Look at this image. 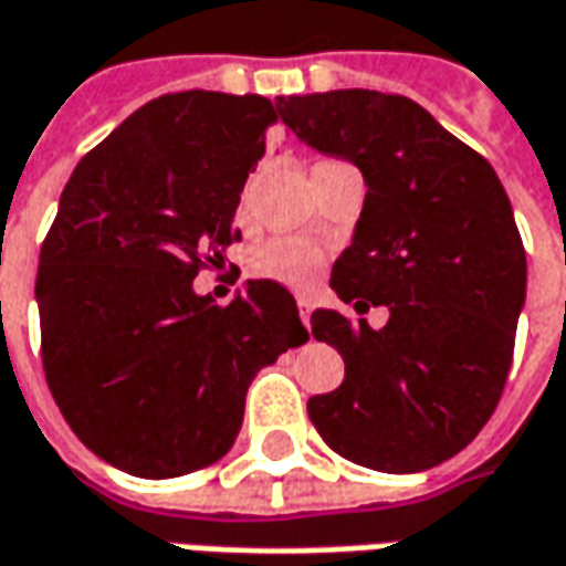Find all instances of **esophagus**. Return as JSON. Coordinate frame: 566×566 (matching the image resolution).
Wrapping results in <instances>:
<instances>
[{
  "label": "esophagus",
  "instance_id": "obj_1",
  "mask_svg": "<svg viewBox=\"0 0 566 566\" xmlns=\"http://www.w3.org/2000/svg\"><path fill=\"white\" fill-rule=\"evenodd\" d=\"M298 317H302V324L308 327V321H311V302H308V298H298Z\"/></svg>",
  "mask_w": 566,
  "mask_h": 566
}]
</instances>
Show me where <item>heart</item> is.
Here are the masks:
<instances>
[{
  "instance_id": "b5f03b06",
  "label": "heart",
  "mask_w": 566,
  "mask_h": 566,
  "mask_svg": "<svg viewBox=\"0 0 566 566\" xmlns=\"http://www.w3.org/2000/svg\"><path fill=\"white\" fill-rule=\"evenodd\" d=\"M324 268V249L308 239H271L252 255V271L292 290H308Z\"/></svg>"
}]
</instances>
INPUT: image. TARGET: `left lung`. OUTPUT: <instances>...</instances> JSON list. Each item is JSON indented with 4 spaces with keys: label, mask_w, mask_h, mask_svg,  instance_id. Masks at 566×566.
Wrapping results in <instances>:
<instances>
[{
    "label": "left lung",
    "mask_w": 566,
    "mask_h": 566,
    "mask_svg": "<svg viewBox=\"0 0 566 566\" xmlns=\"http://www.w3.org/2000/svg\"><path fill=\"white\" fill-rule=\"evenodd\" d=\"M305 146L352 161L367 196L329 286L355 311L386 305L370 329L311 314L345 380L308 398L329 449L361 468L417 473L449 461L502 398L526 302V252L499 174L427 108L377 90L276 96Z\"/></svg>",
    "instance_id": "8db88e82"
}]
</instances>
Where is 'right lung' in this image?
Wrapping results in <instances>:
<instances>
[{"label": "right lung", "mask_w": 566, "mask_h": 566, "mask_svg": "<svg viewBox=\"0 0 566 566\" xmlns=\"http://www.w3.org/2000/svg\"><path fill=\"white\" fill-rule=\"evenodd\" d=\"M276 120L264 96L151 98L64 186L36 271L45 380L80 442L124 473L221 461L258 370L308 339L274 280L230 305L192 286L239 239V192Z\"/></svg>", "instance_id": "obj_1"}]
</instances>
